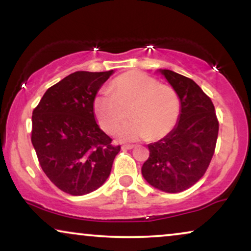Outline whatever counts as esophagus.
<instances>
[{"mask_svg":"<svg viewBox=\"0 0 251 251\" xmlns=\"http://www.w3.org/2000/svg\"><path fill=\"white\" fill-rule=\"evenodd\" d=\"M134 145H124L123 147H122V149L123 150H131V149H133L134 148Z\"/></svg>","mask_w":251,"mask_h":251,"instance_id":"34e87169","label":"esophagus"}]
</instances>
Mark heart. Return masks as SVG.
<instances>
[{
	"label": "heart",
	"instance_id": "b5f03b06",
	"mask_svg": "<svg viewBox=\"0 0 251 251\" xmlns=\"http://www.w3.org/2000/svg\"><path fill=\"white\" fill-rule=\"evenodd\" d=\"M180 99L172 86L159 83L139 71L123 73L93 101V112L108 134H115L129 117L133 120L120 129L119 138L133 141L147 138L157 141L168 136L180 118Z\"/></svg>",
	"mask_w": 251,
	"mask_h": 251
}]
</instances>
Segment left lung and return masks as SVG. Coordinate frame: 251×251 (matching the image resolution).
Returning <instances> with one entry per match:
<instances>
[{
	"instance_id": "left-lung-1",
	"label": "left lung",
	"mask_w": 251,
	"mask_h": 251,
	"mask_svg": "<svg viewBox=\"0 0 251 251\" xmlns=\"http://www.w3.org/2000/svg\"><path fill=\"white\" fill-rule=\"evenodd\" d=\"M178 93L181 113L176 128L150 143L142 176L166 193H180L204 176L215 153L219 123L211 99L195 81L170 70H160Z\"/></svg>"
}]
</instances>
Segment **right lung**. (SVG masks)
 Here are the masks:
<instances>
[{
    "label": "right lung",
    "mask_w": 251,
    "mask_h": 251,
    "mask_svg": "<svg viewBox=\"0 0 251 251\" xmlns=\"http://www.w3.org/2000/svg\"><path fill=\"white\" fill-rule=\"evenodd\" d=\"M112 72L71 73L47 89L33 110L31 140L40 165L50 181L70 195L101 187L120 151L93 112L96 93Z\"/></svg>",
    "instance_id": "obj_1"
}]
</instances>
